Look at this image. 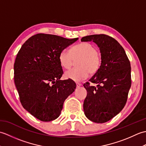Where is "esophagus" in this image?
I'll return each instance as SVG.
<instances>
[{
	"mask_svg": "<svg viewBox=\"0 0 146 146\" xmlns=\"http://www.w3.org/2000/svg\"><path fill=\"white\" fill-rule=\"evenodd\" d=\"M76 87L77 88H79L80 86H81V84H80V83H76Z\"/></svg>",
	"mask_w": 146,
	"mask_h": 146,
	"instance_id": "obj_1",
	"label": "esophagus"
}]
</instances>
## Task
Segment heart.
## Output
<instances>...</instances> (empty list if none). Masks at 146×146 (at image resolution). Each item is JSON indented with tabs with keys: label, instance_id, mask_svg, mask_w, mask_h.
<instances>
[{
	"label": "heart",
	"instance_id": "b5f03b06",
	"mask_svg": "<svg viewBox=\"0 0 146 146\" xmlns=\"http://www.w3.org/2000/svg\"><path fill=\"white\" fill-rule=\"evenodd\" d=\"M80 59L76 63L77 68L70 69L64 73V77L75 82H79L87 78L88 73L95 74L100 69L102 64L101 55L97 48L90 43L82 42L73 47L71 51L63 49L59 54L61 66L68 69L74 60Z\"/></svg>",
	"mask_w": 146,
	"mask_h": 146
}]
</instances>
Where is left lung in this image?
I'll return each instance as SVG.
<instances>
[{
  "label": "left lung",
  "instance_id": "8db88e82",
  "mask_svg": "<svg viewBox=\"0 0 146 146\" xmlns=\"http://www.w3.org/2000/svg\"><path fill=\"white\" fill-rule=\"evenodd\" d=\"M93 41L100 49V69L89 81L97 84L83 86L87 95L83 103L85 116L95 123H104L123 109L131 86V67L124 49L117 41L105 35H94L82 38Z\"/></svg>",
  "mask_w": 146,
  "mask_h": 146
}]
</instances>
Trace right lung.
<instances>
[{"label":"right lung","instance_id":"obj_1","mask_svg":"<svg viewBox=\"0 0 146 146\" xmlns=\"http://www.w3.org/2000/svg\"><path fill=\"white\" fill-rule=\"evenodd\" d=\"M78 39L38 34L19 51L14 65L15 85L23 107L36 119H57L64 100L75 91L73 81L60 80L63 71L59 54Z\"/></svg>","mask_w":146,"mask_h":146}]
</instances>
